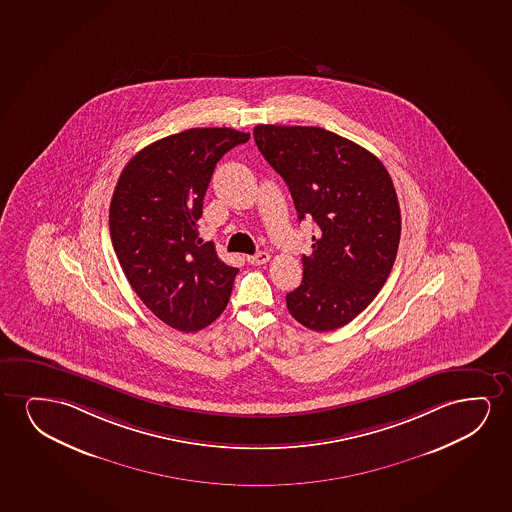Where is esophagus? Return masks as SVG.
Returning a JSON list of instances; mask_svg holds the SVG:
<instances>
[{"label":"esophagus","instance_id":"1","mask_svg":"<svg viewBox=\"0 0 512 512\" xmlns=\"http://www.w3.org/2000/svg\"><path fill=\"white\" fill-rule=\"evenodd\" d=\"M271 259V255L267 252H259L255 253V255H248V262L252 264V266H262V264H266Z\"/></svg>","mask_w":512,"mask_h":512}]
</instances>
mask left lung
<instances>
[{
	"mask_svg": "<svg viewBox=\"0 0 512 512\" xmlns=\"http://www.w3.org/2000/svg\"><path fill=\"white\" fill-rule=\"evenodd\" d=\"M253 138L287 182L299 220L313 218V253L287 294L297 322L330 332L350 323L390 276L400 239L399 199L383 162L322 127L260 124Z\"/></svg>",
	"mask_w": 512,
	"mask_h": 512,
	"instance_id": "left-lung-1",
	"label": "left lung"
}]
</instances>
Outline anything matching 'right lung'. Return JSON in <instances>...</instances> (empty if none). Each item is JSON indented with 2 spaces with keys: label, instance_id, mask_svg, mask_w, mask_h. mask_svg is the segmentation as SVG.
I'll return each instance as SVG.
<instances>
[{
  "label": "right lung",
  "instance_id": "add662e5",
  "mask_svg": "<svg viewBox=\"0 0 512 512\" xmlns=\"http://www.w3.org/2000/svg\"><path fill=\"white\" fill-rule=\"evenodd\" d=\"M250 134L196 127L140 150L120 175L110 203V236L122 271L143 304L182 332L222 315L238 267L203 243L197 220L213 169Z\"/></svg>",
  "mask_w": 512,
  "mask_h": 512
}]
</instances>
